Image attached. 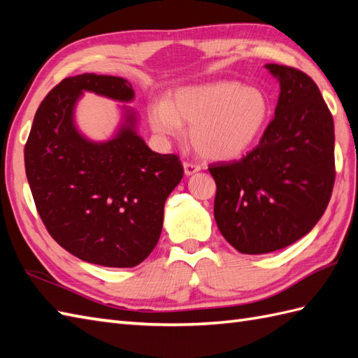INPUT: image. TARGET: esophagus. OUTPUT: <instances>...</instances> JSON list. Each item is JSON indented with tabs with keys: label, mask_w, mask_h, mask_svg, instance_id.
I'll use <instances>...</instances> for the list:
<instances>
[{
	"label": "esophagus",
	"mask_w": 358,
	"mask_h": 358,
	"mask_svg": "<svg viewBox=\"0 0 358 358\" xmlns=\"http://www.w3.org/2000/svg\"><path fill=\"white\" fill-rule=\"evenodd\" d=\"M183 169H185V175L186 177H191V175L200 172L201 167L199 164H192V163H185L183 164Z\"/></svg>",
	"instance_id": "1"
}]
</instances>
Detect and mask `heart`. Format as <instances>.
<instances>
[{"label":"heart","mask_w":358,"mask_h":358,"mask_svg":"<svg viewBox=\"0 0 358 358\" xmlns=\"http://www.w3.org/2000/svg\"><path fill=\"white\" fill-rule=\"evenodd\" d=\"M271 118L269 98L260 87L237 81L185 86L169 103L149 109V124L162 138H180L191 127L192 146L214 162H232L260 141Z\"/></svg>","instance_id":"obj_1"}]
</instances>
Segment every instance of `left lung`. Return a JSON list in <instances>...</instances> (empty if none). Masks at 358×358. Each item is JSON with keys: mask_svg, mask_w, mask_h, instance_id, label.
<instances>
[{"mask_svg": "<svg viewBox=\"0 0 358 358\" xmlns=\"http://www.w3.org/2000/svg\"><path fill=\"white\" fill-rule=\"evenodd\" d=\"M280 85L275 117L241 159L215 163L214 217L241 254L292 245L322 218L334 169V120L315 83L292 67L266 64Z\"/></svg>", "mask_w": 358, "mask_h": 358, "instance_id": "8db88e82", "label": "left lung"}]
</instances>
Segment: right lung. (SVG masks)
<instances>
[{
    "label": "right lung",
    "instance_id": "obj_1",
    "mask_svg": "<svg viewBox=\"0 0 358 358\" xmlns=\"http://www.w3.org/2000/svg\"><path fill=\"white\" fill-rule=\"evenodd\" d=\"M85 92L119 105L122 120L103 142L74 121ZM126 78L83 73L63 80L38 108L24 148L27 181L52 238L80 260L134 268L157 246L164 203L183 178L177 155L152 150L138 134Z\"/></svg>",
    "mask_w": 358,
    "mask_h": 358
}]
</instances>
